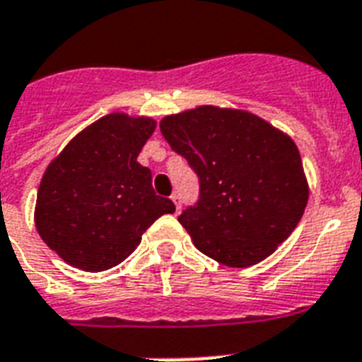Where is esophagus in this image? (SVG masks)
Segmentation results:
<instances>
[{
  "mask_svg": "<svg viewBox=\"0 0 362 362\" xmlns=\"http://www.w3.org/2000/svg\"><path fill=\"white\" fill-rule=\"evenodd\" d=\"M172 202H173V205H175V211H181V204H183V199H181V196L179 194H172Z\"/></svg>",
  "mask_w": 362,
  "mask_h": 362,
  "instance_id": "34e87169",
  "label": "esophagus"
}]
</instances>
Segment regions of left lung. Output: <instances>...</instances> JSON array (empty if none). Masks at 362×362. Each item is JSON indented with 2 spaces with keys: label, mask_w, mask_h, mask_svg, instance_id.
<instances>
[{
  "label": "left lung",
  "mask_w": 362,
  "mask_h": 362,
  "mask_svg": "<svg viewBox=\"0 0 362 362\" xmlns=\"http://www.w3.org/2000/svg\"><path fill=\"white\" fill-rule=\"evenodd\" d=\"M160 132L198 175V199L177 221L199 252L248 267L296 230L308 185L290 136L258 115L216 106L168 115Z\"/></svg>",
  "instance_id": "1"
}]
</instances>
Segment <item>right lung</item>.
<instances>
[{"label": "right lung", "mask_w": 362, "mask_h": 362, "mask_svg": "<svg viewBox=\"0 0 362 362\" xmlns=\"http://www.w3.org/2000/svg\"><path fill=\"white\" fill-rule=\"evenodd\" d=\"M155 131L149 117L104 115L69 141L40 181L35 226L69 265L106 271L129 258L141 233L173 213L136 158Z\"/></svg>", "instance_id": "obj_1"}]
</instances>
